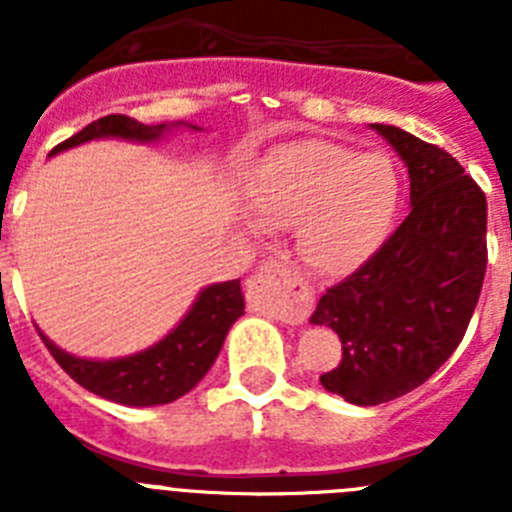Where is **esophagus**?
<instances>
[{"label":"esophagus","instance_id":"1","mask_svg":"<svg viewBox=\"0 0 512 512\" xmlns=\"http://www.w3.org/2000/svg\"><path fill=\"white\" fill-rule=\"evenodd\" d=\"M248 302L282 323H302L310 310V289L287 264H266L248 279Z\"/></svg>","mask_w":512,"mask_h":512}]
</instances>
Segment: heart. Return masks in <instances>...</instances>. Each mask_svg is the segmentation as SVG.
Returning a JSON list of instances; mask_svg holds the SVG:
<instances>
[{
	"label": "heart",
	"mask_w": 512,
	"mask_h": 512,
	"mask_svg": "<svg viewBox=\"0 0 512 512\" xmlns=\"http://www.w3.org/2000/svg\"><path fill=\"white\" fill-rule=\"evenodd\" d=\"M400 200V176L382 153H359L325 140L282 146L248 182L256 225H295L300 259L323 277L354 271L384 241Z\"/></svg>",
	"instance_id": "heart-1"
}]
</instances>
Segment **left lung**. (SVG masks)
Instances as JSON below:
<instances>
[{
	"mask_svg": "<svg viewBox=\"0 0 512 512\" xmlns=\"http://www.w3.org/2000/svg\"><path fill=\"white\" fill-rule=\"evenodd\" d=\"M372 130L408 166L410 215L310 318L336 330L343 348L320 384L364 408L408 395L454 354L487 269V200L477 182L443 148L395 125Z\"/></svg>",
	"mask_w": 512,
	"mask_h": 512,
	"instance_id": "1",
	"label": "left lung"
}]
</instances>
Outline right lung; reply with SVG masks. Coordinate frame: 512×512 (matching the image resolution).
<instances>
[{"mask_svg": "<svg viewBox=\"0 0 512 512\" xmlns=\"http://www.w3.org/2000/svg\"><path fill=\"white\" fill-rule=\"evenodd\" d=\"M171 128H176V122L174 125H166V122L143 125L128 115H107L94 120L81 133L71 135L69 140H63L61 146L53 148L51 156L99 138L153 143L164 138ZM243 307L246 302H243L241 279L210 284L197 295L194 305L171 333H166L146 351L122 356V359H81L58 348L43 330H40V338L53 359L61 364L63 372L79 382L84 390L104 400L130 405V408H151V405L179 400L200 384V379L215 364L230 325L243 315Z\"/></svg>", "mask_w": 512, "mask_h": 512, "instance_id": "obj_1", "label": "right lung"}]
</instances>
